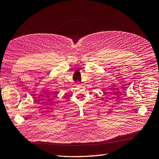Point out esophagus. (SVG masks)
I'll return each mask as SVG.
<instances>
[{
    "label": "esophagus",
    "instance_id": "34e87169",
    "mask_svg": "<svg viewBox=\"0 0 159 159\" xmlns=\"http://www.w3.org/2000/svg\"><path fill=\"white\" fill-rule=\"evenodd\" d=\"M80 85V84L79 82H77V84H76V85Z\"/></svg>",
    "mask_w": 159,
    "mask_h": 159
}]
</instances>
